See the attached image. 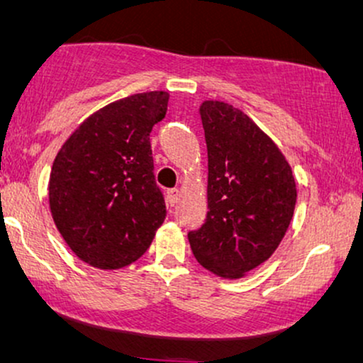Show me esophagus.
Returning a JSON list of instances; mask_svg holds the SVG:
<instances>
[{
  "label": "esophagus",
  "instance_id": "obj_1",
  "mask_svg": "<svg viewBox=\"0 0 363 363\" xmlns=\"http://www.w3.org/2000/svg\"><path fill=\"white\" fill-rule=\"evenodd\" d=\"M180 196H182V191L178 189L168 190V203L172 205V207H174V205L180 202Z\"/></svg>",
  "mask_w": 363,
  "mask_h": 363
}]
</instances>
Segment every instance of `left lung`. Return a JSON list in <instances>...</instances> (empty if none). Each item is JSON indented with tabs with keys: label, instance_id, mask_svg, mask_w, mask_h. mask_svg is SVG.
Here are the masks:
<instances>
[{
	"label": "left lung",
	"instance_id": "obj_1",
	"mask_svg": "<svg viewBox=\"0 0 363 363\" xmlns=\"http://www.w3.org/2000/svg\"><path fill=\"white\" fill-rule=\"evenodd\" d=\"M208 153V212L189 240L205 269L237 279L267 261L296 205L284 155L247 114L220 101L200 106Z\"/></svg>",
	"mask_w": 363,
	"mask_h": 363
}]
</instances>
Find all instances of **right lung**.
I'll use <instances>...</instances> for the list:
<instances>
[{
	"instance_id": "add662e5",
	"label": "right lung",
	"mask_w": 363,
	"mask_h": 363,
	"mask_svg": "<svg viewBox=\"0 0 363 363\" xmlns=\"http://www.w3.org/2000/svg\"><path fill=\"white\" fill-rule=\"evenodd\" d=\"M169 96L134 94L84 121L53 161L48 199L58 232L84 262L119 269L146 252L167 217L150 134Z\"/></svg>"
}]
</instances>
